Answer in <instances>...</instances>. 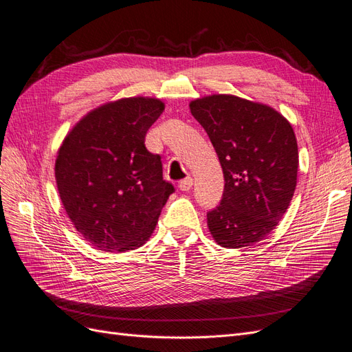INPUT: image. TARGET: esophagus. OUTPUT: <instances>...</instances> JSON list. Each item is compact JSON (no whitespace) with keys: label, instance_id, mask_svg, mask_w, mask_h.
<instances>
[{"label":"esophagus","instance_id":"esophagus-1","mask_svg":"<svg viewBox=\"0 0 352 352\" xmlns=\"http://www.w3.org/2000/svg\"><path fill=\"white\" fill-rule=\"evenodd\" d=\"M192 186H193V179L187 177V178H184V179H182V182H179L178 188L182 190V192H188V190L192 188Z\"/></svg>","mask_w":352,"mask_h":352}]
</instances>
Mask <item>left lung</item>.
Segmentation results:
<instances>
[{
	"label": "left lung",
	"mask_w": 352,
	"mask_h": 352,
	"mask_svg": "<svg viewBox=\"0 0 352 352\" xmlns=\"http://www.w3.org/2000/svg\"><path fill=\"white\" fill-rule=\"evenodd\" d=\"M190 112L204 126L224 174L219 205L208 212L215 242L252 246L270 234L294 197L298 144L277 110L230 94L193 100Z\"/></svg>",
	"instance_id": "1"
}]
</instances>
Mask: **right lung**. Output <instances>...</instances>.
I'll return each mask as SVG.
<instances>
[{
	"mask_svg": "<svg viewBox=\"0 0 352 352\" xmlns=\"http://www.w3.org/2000/svg\"><path fill=\"white\" fill-rule=\"evenodd\" d=\"M157 98L129 97L100 106L72 128L56 159V183L78 233L100 250L128 252L152 236L174 186L144 146L164 112Z\"/></svg>",
	"mask_w": 352,
	"mask_h": 352,
	"instance_id": "right-lung-1",
	"label": "right lung"
}]
</instances>
